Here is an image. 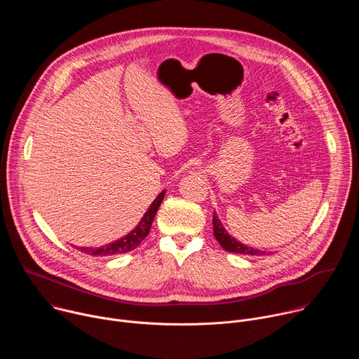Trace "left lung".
Masks as SVG:
<instances>
[{
	"label": "left lung",
	"instance_id": "left-lung-1",
	"mask_svg": "<svg viewBox=\"0 0 359 359\" xmlns=\"http://www.w3.org/2000/svg\"><path fill=\"white\" fill-rule=\"evenodd\" d=\"M213 234L216 237V240L219 241V244L230 252H237V254H247V255H263L267 254L263 250H257V248H252L248 247L243 243H240L238 240H236L233 236H230L227 233V230L224 229V226L222 224L219 216H216V213L213 215Z\"/></svg>",
	"mask_w": 359,
	"mask_h": 359
}]
</instances>
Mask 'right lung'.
Segmentation results:
<instances>
[{"label": "right lung", "mask_w": 359, "mask_h": 359, "mask_svg": "<svg viewBox=\"0 0 359 359\" xmlns=\"http://www.w3.org/2000/svg\"><path fill=\"white\" fill-rule=\"evenodd\" d=\"M165 193H166V190H162L158 194V197L153 200L147 212L140 219L139 224L132 231H129L126 236H123L122 238L112 241L109 244H105V245H100V247H78V250H81L82 252L90 254V255H97V257H104V255L123 254V252H129V251L135 250L149 234L153 219H155V216H156V212L165 197Z\"/></svg>", "instance_id": "obj_1"}]
</instances>
